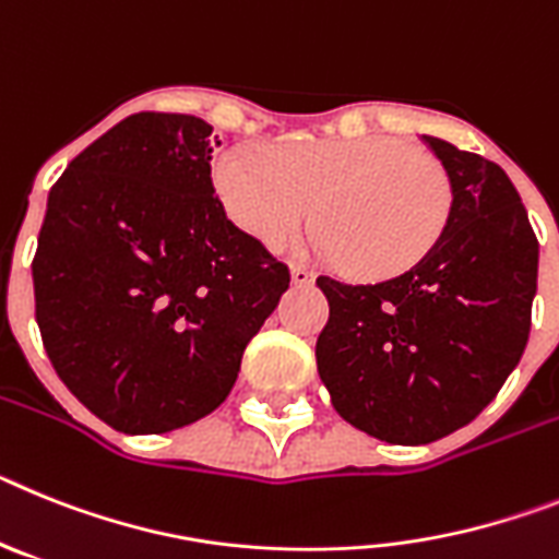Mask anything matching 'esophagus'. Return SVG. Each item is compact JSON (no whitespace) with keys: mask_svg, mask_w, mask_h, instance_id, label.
<instances>
[{"mask_svg":"<svg viewBox=\"0 0 559 559\" xmlns=\"http://www.w3.org/2000/svg\"><path fill=\"white\" fill-rule=\"evenodd\" d=\"M312 281H314L312 270H307V266H293V284L295 286H309Z\"/></svg>","mask_w":559,"mask_h":559,"instance_id":"obj_1","label":"esophagus"}]
</instances>
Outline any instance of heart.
I'll use <instances>...</instances> for the list:
<instances>
[{"mask_svg":"<svg viewBox=\"0 0 559 559\" xmlns=\"http://www.w3.org/2000/svg\"><path fill=\"white\" fill-rule=\"evenodd\" d=\"M213 182L230 219L270 247L312 225L320 205V252L366 278L414 270L455 205L444 163L396 138L300 140L273 154L230 145Z\"/></svg>","mask_w":559,"mask_h":559,"instance_id":"b5f03b06","label":"heart"}]
</instances>
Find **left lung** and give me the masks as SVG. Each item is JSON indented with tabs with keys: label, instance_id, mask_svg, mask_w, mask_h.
<instances>
[{
	"label": "left lung",
	"instance_id": "8db88e82",
	"mask_svg": "<svg viewBox=\"0 0 559 559\" xmlns=\"http://www.w3.org/2000/svg\"><path fill=\"white\" fill-rule=\"evenodd\" d=\"M425 143L455 188L433 252L380 284L318 278L320 380L348 425L388 444H427L481 414L521 362L537 293V236L507 171Z\"/></svg>",
	"mask_w": 559,
	"mask_h": 559
}]
</instances>
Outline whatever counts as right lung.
I'll use <instances>...</instances> for the list:
<instances>
[{"label": "right lung", "mask_w": 559, "mask_h": 559, "mask_svg": "<svg viewBox=\"0 0 559 559\" xmlns=\"http://www.w3.org/2000/svg\"><path fill=\"white\" fill-rule=\"evenodd\" d=\"M213 126L140 111L78 154L33 255L52 368L120 433H168L222 405L289 266L227 219Z\"/></svg>", "instance_id": "add662e5"}]
</instances>
